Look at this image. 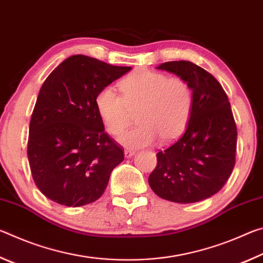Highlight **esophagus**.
Listing matches in <instances>:
<instances>
[{"label":"esophagus","mask_w":263,"mask_h":263,"mask_svg":"<svg viewBox=\"0 0 263 263\" xmlns=\"http://www.w3.org/2000/svg\"><path fill=\"white\" fill-rule=\"evenodd\" d=\"M124 154H125V158H131V157H133V155L136 154V151L126 148L125 151H124Z\"/></svg>","instance_id":"obj_1"}]
</instances>
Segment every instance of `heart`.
I'll return each mask as SVG.
<instances>
[{"instance_id": "b5f03b06", "label": "heart", "mask_w": 263, "mask_h": 263, "mask_svg": "<svg viewBox=\"0 0 263 263\" xmlns=\"http://www.w3.org/2000/svg\"><path fill=\"white\" fill-rule=\"evenodd\" d=\"M121 95L105 87L97 92L95 105L106 131L117 136L136 111L138 125L118 140L127 147H142L159 138L169 142L188 126L193 111V89L185 80L148 69H138L118 83Z\"/></svg>"}]
</instances>
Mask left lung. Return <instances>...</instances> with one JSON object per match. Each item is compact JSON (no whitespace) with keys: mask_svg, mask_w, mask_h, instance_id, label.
Here are the masks:
<instances>
[{"mask_svg":"<svg viewBox=\"0 0 263 263\" xmlns=\"http://www.w3.org/2000/svg\"><path fill=\"white\" fill-rule=\"evenodd\" d=\"M158 69L185 80L194 103L184 135L157 153L148 183L167 201H203L224 186L235 164L238 132L229 97L212 74L190 61L163 62Z\"/></svg>","mask_w":263,"mask_h":263,"instance_id":"8db88e82","label":"left lung"}]
</instances>
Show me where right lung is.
Segmentation results:
<instances>
[{"mask_svg": "<svg viewBox=\"0 0 263 263\" xmlns=\"http://www.w3.org/2000/svg\"><path fill=\"white\" fill-rule=\"evenodd\" d=\"M130 69L77 54L43 83L30 121L28 159L35 185L51 201L75 208L103 195L124 149L104 131L95 97Z\"/></svg>", "mask_w": 263, "mask_h": 263, "instance_id": "1", "label": "right lung"}]
</instances>
